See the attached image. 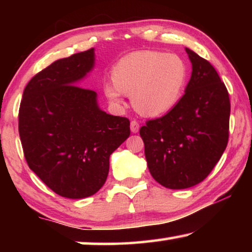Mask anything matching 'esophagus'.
<instances>
[{"label": "esophagus", "instance_id": "obj_1", "mask_svg": "<svg viewBox=\"0 0 252 252\" xmlns=\"http://www.w3.org/2000/svg\"><path fill=\"white\" fill-rule=\"evenodd\" d=\"M139 129H140L139 123H137L136 120H132V122H130V130H132L133 133H137L139 132Z\"/></svg>", "mask_w": 252, "mask_h": 252}]
</instances>
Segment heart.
<instances>
[{
  "mask_svg": "<svg viewBox=\"0 0 252 252\" xmlns=\"http://www.w3.org/2000/svg\"><path fill=\"white\" fill-rule=\"evenodd\" d=\"M112 81L103 85L110 102L119 105L124 94L132 95L134 108L146 117L166 115L184 95L189 70L186 62L161 51H135L117 62Z\"/></svg>",
  "mask_w": 252,
  "mask_h": 252,
  "instance_id": "obj_1",
  "label": "heart"
}]
</instances>
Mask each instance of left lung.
<instances>
[{
	"label": "left lung",
	"mask_w": 252,
	"mask_h": 252,
	"mask_svg": "<svg viewBox=\"0 0 252 252\" xmlns=\"http://www.w3.org/2000/svg\"><path fill=\"white\" fill-rule=\"evenodd\" d=\"M191 77L177 106L140 128L150 174L164 187L185 189L210 174L228 142L227 88L208 61L186 48Z\"/></svg>",
	"instance_id": "left-lung-1"
}]
</instances>
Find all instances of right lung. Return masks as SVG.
I'll use <instances>...</instances> for the list:
<instances>
[{"label":"right lung","instance_id":"add662e5","mask_svg":"<svg viewBox=\"0 0 252 252\" xmlns=\"http://www.w3.org/2000/svg\"><path fill=\"white\" fill-rule=\"evenodd\" d=\"M94 49L54 62L31 79L19 108V136L31 170L66 198L97 192L109 158L129 136V120L102 111L94 91L79 87Z\"/></svg>","mask_w":252,"mask_h":252}]
</instances>
